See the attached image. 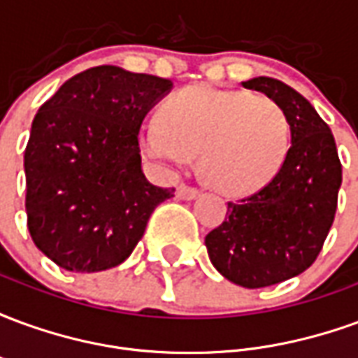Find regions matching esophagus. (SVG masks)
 Listing matches in <instances>:
<instances>
[{"label": "esophagus", "mask_w": 358, "mask_h": 358, "mask_svg": "<svg viewBox=\"0 0 358 358\" xmlns=\"http://www.w3.org/2000/svg\"><path fill=\"white\" fill-rule=\"evenodd\" d=\"M197 195H199V189H195V187L180 186L178 189H176V197H180V199H186V201H189V199H195Z\"/></svg>", "instance_id": "esophagus-1"}]
</instances>
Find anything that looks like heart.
I'll return each mask as SVG.
<instances>
[{
  "label": "heart",
  "mask_w": 358,
  "mask_h": 358,
  "mask_svg": "<svg viewBox=\"0 0 358 358\" xmlns=\"http://www.w3.org/2000/svg\"><path fill=\"white\" fill-rule=\"evenodd\" d=\"M284 109L264 95L209 86L186 88L141 128L143 155L184 164L199 155L203 180L226 195L253 194L284 166L289 151Z\"/></svg>",
  "instance_id": "b5f03b06"
}]
</instances>
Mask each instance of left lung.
<instances>
[{
  "label": "left lung",
  "instance_id": "left-lung-1",
  "mask_svg": "<svg viewBox=\"0 0 358 358\" xmlns=\"http://www.w3.org/2000/svg\"><path fill=\"white\" fill-rule=\"evenodd\" d=\"M241 84L284 109L292 148L261 192L228 203L224 222L207 234L205 245L226 280L257 289L315 263L338 209L341 163L331 130L299 92L268 76Z\"/></svg>",
  "mask_w": 358,
  "mask_h": 358
}]
</instances>
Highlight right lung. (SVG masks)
Wrapping results in <instances>:
<instances>
[{"mask_svg": "<svg viewBox=\"0 0 358 358\" xmlns=\"http://www.w3.org/2000/svg\"><path fill=\"white\" fill-rule=\"evenodd\" d=\"M171 90L166 78L101 65L40 107L24 151L28 230L57 266L124 263L157 205L174 195L149 184L138 143L145 115Z\"/></svg>", "mask_w": 358, "mask_h": 358, "instance_id": "1", "label": "right lung"}]
</instances>
